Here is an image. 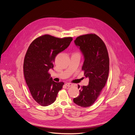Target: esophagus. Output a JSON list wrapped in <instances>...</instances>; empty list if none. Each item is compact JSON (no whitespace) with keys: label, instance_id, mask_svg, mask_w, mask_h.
Wrapping results in <instances>:
<instances>
[{"label":"esophagus","instance_id":"obj_1","mask_svg":"<svg viewBox=\"0 0 135 135\" xmlns=\"http://www.w3.org/2000/svg\"><path fill=\"white\" fill-rule=\"evenodd\" d=\"M74 84H72V83H67L66 84V85L68 87H70V86H73Z\"/></svg>","mask_w":135,"mask_h":135}]
</instances>
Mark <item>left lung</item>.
I'll use <instances>...</instances> for the list:
<instances>
[{
  "mask_svg": "<svg viewBox=\"0 0 135 135\" xmlns=\"http://www.w3.org/2000/svg\"><path fill=\"white\" fill-rule=\"evenodd\" d=\"M74 42L84 55L82 69L89 82L87 86H81L79 95L74 98L73 102L80 106L87 107L97 99L105 86L109 69V56L105 44L94 33L80 36Z\"/></svg>",
  "mask_w": 135,
  "mask_h": 135,
  "instance_id": "obj_1",
  "label": "left lung"
}]
</instances>
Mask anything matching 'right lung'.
<instances>
[{
  "label": "right lung",
  "mask_w": 135,
  "mask_h": 135,
  "mask_svg": "<svg viewBox=\"0 0 135 135\" xmlns=\"http://www.w3.org/2000/svg\"><path fill=\"white\" fill-rule=\"evenodd\" d=\"M71 37L62 38L44 35L33 40L26 52L23 73L33 99L39 105L47 106L53 103L64 83L55 82L50 78L56 55L67 49Z\"/></svg>",
  "instance_id": "right-lung-1"
}]
</instances>
